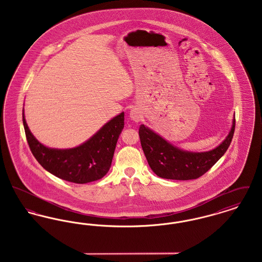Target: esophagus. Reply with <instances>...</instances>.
Listing matches in <instances>:
<instances>
[{
	"mask_svg": "<svg viewBox=\"0 0 262 262\" xmlns=\"http://www.w3.org/2000/svg\"><path fill=\"white\" fill-rule=\"evenodd\" d=\"M129 118L136 122V123H139L142 120V113L138 109V108H133L129 112Z\"/></svg>",
	"mask_w": 262,
	"mask_h": 262,
	"instance_id": "34e87169",
	"label": "esophagus"
}]
</instances>
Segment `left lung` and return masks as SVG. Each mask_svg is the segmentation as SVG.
Segmentation results:
<instances>
[{
  "mask_svg": "<svg viewBox=\"0 0 262 262\" xmlns=\"http://www.w3.org/2000/svg\"><path fill=\"white\" fill-rule=\"evenodd\" d=\"M235 124L234 118L224 140L217 147L204 152L181 149L144 125L139 126L138 134L147 162L155 174L163 179L187 181L205 174L224 155L232 142Z\"/></svg>",
  "mask_w": 262,
  "mask_h": 262,
  "instance_id": "obj_1",
  "label": "left lung"
}]
</instances>
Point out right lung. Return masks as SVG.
<instances>
[{
	"label": "right lung",
	"mask_w": 262,
	"mask_h": 262,
	"mask_svg": "<svg viewBox=\"0 0 262 262\" xmlns=\"http://www.w3.org/2000/svg\"><path fill=\"white\" fill-rule=\"evenodd\" d=\"M23 123L30 150L46 171L71 183L88 184L108 173L118 138L125 125V113L114 117L85 142L67 149L51 148L38 141L26 124L25 109Z\"/></svg>",
	"instance_id": "add662e5"
}]
</instances>
